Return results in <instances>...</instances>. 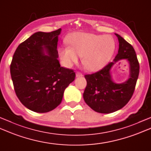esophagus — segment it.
<instances>
[{
  "mask_svg": "<svg viewBox=\"0 0 151 151\" xmlns=\"http://www.w3.org/2000/svg\"><path fill=\"white\" fill-rule=\"evenodd\" d=\"M83 76V75H82L81 73H80L78 71L76 72V77H81V76Z\"/></svg>",
  "mask_w": 151,
  "mask_h": 151,
  "instance_id": "esophagus-1",
  "label": "esophagus"
}]
</instances>
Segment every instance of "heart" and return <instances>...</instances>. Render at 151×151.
Masks as SVG:
<instances>
[{
	"label": "heart",
	"mask_w": 151,
	"mask_h": 151,
	"mask_svg": "<svg viewBox=\"0 0 151 151\" xmlns=\"http://www.w3.org/2000/svg\"><path fill=\"white\" fill-rule=\"evenodd\" d=\"M69 47H61L58 52L62 63L69 67L82 56V63L90 70L102 68L113 55L115 44L109 35H97L87 32H76L68 36Z\"/></svg>",
	"instance_id": "1"
}]
</instances>
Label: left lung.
<instances>
[{
    "label": "left lung",
    "instance_id": "8db88e82",
    "mask_svg": "<svg viewBox=\"0 0 151 151\" xmlns=\"http://www.w3.org/2000/svg\"><path fill=\"white\" fill-rule=\"evenodd\" d=\"M119 42L118 54L114 62H111L101 70L86 75V87L83 93L86 103L97 113H111L122 109L131 99L139 73V64L135 50L119 35L115 33ZM126 58L130 64V78L121 84L111 79L110 70L114 63Z\"/></svg>",
    "mask_w": 151,
    "mask_h": 151
}]
</instances>
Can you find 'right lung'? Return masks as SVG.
<instances>
[{"instance_id": "obj_1", "label": "right lung", "mask_w": 151, "mask_h": 151, "mask_svg": "<svg viewBox=\"0 0 151 151\" xmlns=\"http://www.w3.org/2000/svg\"><path fill=\"white\" fill-rule=\"evenodd\" d=\"M61 31L35 32L19 44L12 60L10 74L16 96L36 113L57 107L65 88L75 78L74 70L61 67L58 60Z\"/></svg>"}]
</instances>
